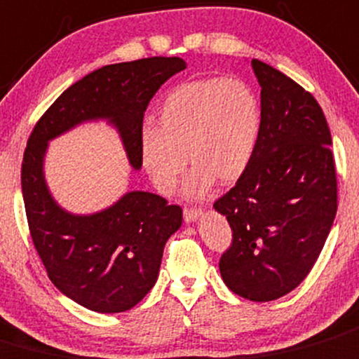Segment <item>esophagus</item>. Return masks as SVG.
<instances>
[{
  "instance_id": "1",
  "label": "esophagus",
  "mask_w": 359,
  "mask_h": 359,
  "mask_svg": "<svg viewBox=\"0 0 359 359\" xmlns=\"http://www.w3.org/2000/svg\"><path fill=\"white\" fill-rule=\"evenodd\" d=\"M200 214H201V208L184 207V219H186V222H193Z\"/></svg>"
}]
</instances>
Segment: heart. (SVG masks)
<instances>
[{
	"label": "heart",
	"mask_w": 359,
	"mask_h": 359,
	"mask_svg": "<svg viewBox=\"0 0 359 359\" xmlns=\"http://www.w3.org/2000/svg\"><path fill=\"white\" fill-rule=\"evenodd\" d=\"M159 126L144 124L138 152L156 189L173 194L187 159L189 196H203L215 179L236 182L249 170L261 133V105L249 83L226 76L182 82L165 96Z\"/></svg>",
	"instance_id": "obj_1"
}]
</instances>
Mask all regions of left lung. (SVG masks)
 <instances>
[{"instance_id": "left-lung-1", "label": "left lung", "mask_w": 359, "mask_h": 359, "mask_svg": "<svg viewBox=\"0 0 359 359\" xmlns=\"http://www.w3.org/2000/svg\"><path fill=\"white\" fill-rule=\"evenodd\" d=\"M261 86V133L249 170L214 201L231 228L219 259L238 297L270 302L293 291L314 266L337 214L332 135L314 96L252 59Z\"/></svg>"}]
</instances>
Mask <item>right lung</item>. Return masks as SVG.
I'll return each instance as SVG.
<instances>
[{
	"label": "right lung",
	"mask_w": 359,
	"mask_h": 359,
	"mask_svg": "<svg viewBox=\"0 0 359 359\" xmlns=\"http://www.w3.org/2000/svg\"><path fill=\"white\" fill-rule=\"evenodd\" d=\"M184 68L180 57H145L95 69L48 107L27 138L20 182L34 249L52 284L89 311L114 314L144 300L158 279L166 240L182 224V208L133 191L100 214H68L45 186L47 142L103 117L119 128L131 165L140 168L144 112L159 87Z\"/></svg>",
	"instance_id": "right-lung-1"
}]
</instances>
